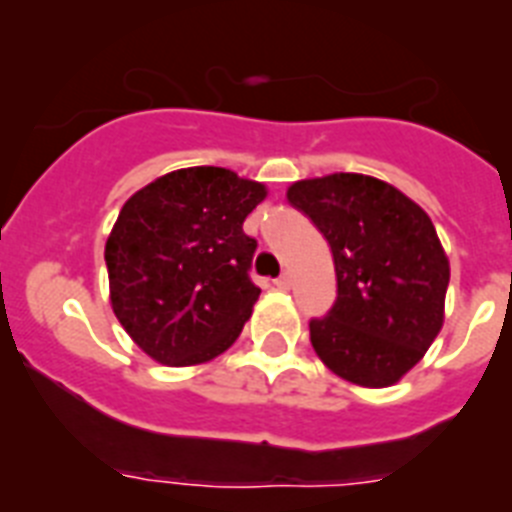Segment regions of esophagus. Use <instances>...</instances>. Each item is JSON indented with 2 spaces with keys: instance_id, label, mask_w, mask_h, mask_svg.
<instances>
[{
  "instance_id": "obj_1",
  "label": "esophagus",
  "mask_w": 512,
  "mask_h": 512,
  "mask_svg": "<svg viewBox=\"0 0 512 512\" xmlns=\"http://www.w3.org/2000/svg\"><path fill=\"white\" fill-rule=\"evenodd\" d=\"M275 286L281 288V291H288L291 288V273H283L281 278H275Z\"/></svg>"
}]
</instances>
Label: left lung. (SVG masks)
Listing matches in <instances>:
<instances>
[{"label": "left lung", "instance_id": "1", "mask_svg": "<svg viewBox=\"0 0 512 512\" xmlns=\"http://www.w3.org/2000/svg\"><path fill=\"white\" fill-rule=\"evenodd\" d=\"M286 198L335 262V306L309 322L314 353L350 384H397L443 327L451 265L433 221L402 190L358 172L293 182Z\"/></svg>", "mask_w": 512, "mask_h": 512}]
</instances>
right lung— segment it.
Instances as JSON below:
<instances>
[{"label":"right lung","instance_id":"obj_1","mask_svg":"<svg viewBox=\"0 0 512 512\" xmlns=\"http://www.w3.org/2000/svg\"><path fill=\"white\" fill-rule=\"evenodd\" d=\"M265 195L224 167H185L123 203L105 242L110 306L151 361L198 366L234 345L260 299L242 224Z\"/></svg>","mask_w":512,"mask_h":512}]
</instances>
